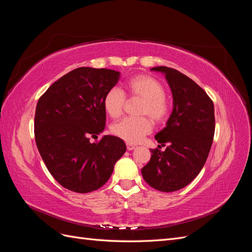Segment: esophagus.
<instances>
[{"label":"esophagus","mask_w":252,"mask_h":252,"mask_svg":"<svg viewBox=\"0 0 252 252\" xmlns=\"http://www.w3.org/2000/svg\"><path fill=\"white\" fill-rule=\"evenodd\" d=\"M126 146H127V150H129V151H130V150H133V149L135 148L134 145H132V144H130V143H127V144H126Z\"/></svg>","instance_id":"obj_1"}]
</instances>
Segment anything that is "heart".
Masks as SVG:
<instances>
[{
    "instance_id": "b5f03b06",
    "label": "heart",
    "mask_w": 252,
    "mask_h": 252,
    "mask_svg": "<svg viewBox=\"0 0 252 252\" xmlns=\"http://www.w3.org/2000/svg\"><path fill=\"white\" fill-rule=\"evenodd\" d=\"M129 95L142 98L139 114L148 116L156 123H162L169 114V103L165 97L166 90L162 83L146 74L135 75L126 83ZM125 105V95L113 87L109 89L103 98V107L106 114L111 119L122 116ZM152 129V124L147 117L125 118L111 127V132L118 138L128 143H139Z\"/></svg>"
}]
</instances>
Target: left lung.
Masks as SVG:
<instances>
[{"label": "left lung", "instance_id": "8db88e82", "mask_svg": "<svg viewBox=\"0 0 252 252\" xmlns=\"http://www.w3.org/2000/svg\"><path fill=\"white\" fill-rule=\"evenodd\" d=\"M171 89L173 108L166 127L156 134L158 148L151 150L149 163L142 168L148 185L163 192L177 191L192 182L202 170L213 141L215 106L211 98L187 75L158 66Z\"/></svg>", "mask_w": 252, "mask_h": 252}]
</instances>
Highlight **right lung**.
Wrapping results in <instances>:
<instances>
[{"instance_id":"obj_1","label":"right lung","mask_w":252,"mask_h":252,"mask_svg":"<svg viewBox=\"0 0 252 252\" xmlns=\"http://www.w3.org/2000/svg\"><path fill=\"white\" fill-rule=\"evenodd\" d=\"M120 72L80 67L55 82L39 98L34 116L36 147L48 171L68 190L87 193L102 187L125 154L118 136L104 135L103 98Z\"/></svg>"}]
</instances>
